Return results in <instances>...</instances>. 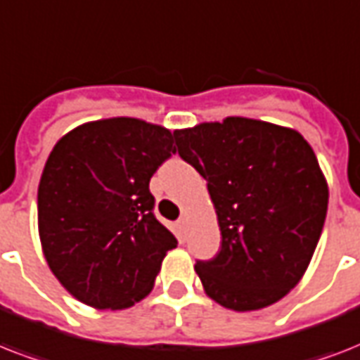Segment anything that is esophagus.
I'll return each mask as SVG.
<instances>
[{
    "label": "esophagus",
    "mask_w": 360,
    "mask_h": 360,
    "mask_svg": "<svg viewBox=\"0 0 360 360\" xmlns=\"http://www.w3.org/2000/svg\"><path fill=\"white\" fill-rule=\"evenodd\" d=\"M186 222H188V217H186V214H183V217H181V219H179V226H181V228H185Z\"/></svg>",
    "instance_id": "esophagus-1"
}]
</instances>
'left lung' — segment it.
<instances>
[{
    "instance_id": "1",
    "label": "left lung",
    "mask_w": 360,
    "mask_h": 360,
    "mask_svg": "<svg viewBox=\"0 0 360 360\" xmlns=\"http://www.w3.org/2000/svg\"><path fill=\"white\" fill-rule=\"evenodd\" d=\"M179 157L207 181L222 245L196 262L205 293L237 312L280 301L307 271L329 188L297 130L246 117L175 130Z\"/></svg>"
}]
</instances>
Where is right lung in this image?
<instances>
[{"label":"right lung","mask_w":360,"mask_h":360,"mask_svg":"<svg viewBox=\"0 0 360 360\" xmlns=\"http://www.w3.org/2000/svg\"><path fill=\"white\" fill-rule=\"evenodd\" d=\"M172 153L169 130L132 117L82 124L56 143L39 183V236L78 301L121 310L153 290L177 239L153 213L149 181Z\"/></svg>","instance_id":"1"}]
</instances>
